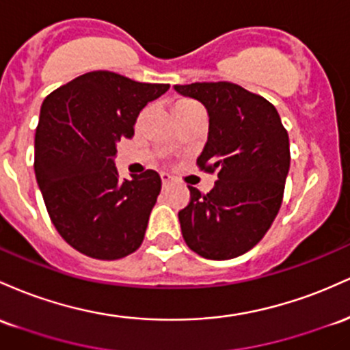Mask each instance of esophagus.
I'll use <instances>...</instances> for the list:
<instances>
[{"label": "esophagus", "mask_w": 350, "mask_h": 350, "mask_svg": "<svg viewBox=\"0 0 350 350\" xmlns=\"http://www.w3.org/2000/svg\"><path fill=\"white\" fill-rule=\"evenodd\" d=\"M160 178H162L163 185H168V183H170V180H172V176L168 174H162V175H160Z\"/></svg>", "instance_id": "obj_1"}]
</instances>
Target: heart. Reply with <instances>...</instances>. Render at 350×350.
<instances>
[{
    "label": "heart",
    "mask_w": 350,
    "mask_h": 350,
    "mask_svg": "<svg viewBox=\"0 0 350 350\" xmlns=\"http://www.w3.org/2000/svg\"><path fill=\"white\" fill-rule=\"evenodd\" d=\"M195 105H198L196 104V102H193V100H190V99H178L175 102V105H174V109H175V112L176 111H185V109H190V107H195ZM144 116H145V111L140 113V117H139V122L140 120L144 119Z\"/></svg>",
    "instance_id": "b5f03b06"
}]
</instances>
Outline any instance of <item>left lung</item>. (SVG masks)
Instances as JSON below:
<instances>
[{
  "label": "left lung",
  "instance_id": "obj_1",
  "mask_svg": "<svg viewBox=\"0 0 350 350\" xmlns=\"http://www.w3.org/2000/svg\"><path fill=\"white\" fill-rule=\"evenodd\" d=\"M210 116L208 140L196 159L217 174L208 193L193 187L178 211L188 248L206 260H231L253 248L269 230L282 203L289 172V137L276 107L233 82L175 85Z\"/></svg>",
  "mask_w": 350,
  "mask_h": 350
}]
</instances>
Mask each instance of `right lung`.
Returning <instances> with one entry per match:
<instances>
[{
  "label": "right lung",
  "mask_w": 350,
  "mask_h": 350,
  "mask_svg": "<svg viewBox=\"0 0 350 350\" xmlns=\"http://www.w3.org/2000/svg\"><path fill=\"white\" fill-rule=\"evenodd\" d=\"M168 88L92 70L42 102L34 174L57 233L85 256L120 260L142 245L162 180L155 170L120 180L113 157L140 111Z\"/></svg>",
  "instance_id": "add662e5"
}]
</instances>
